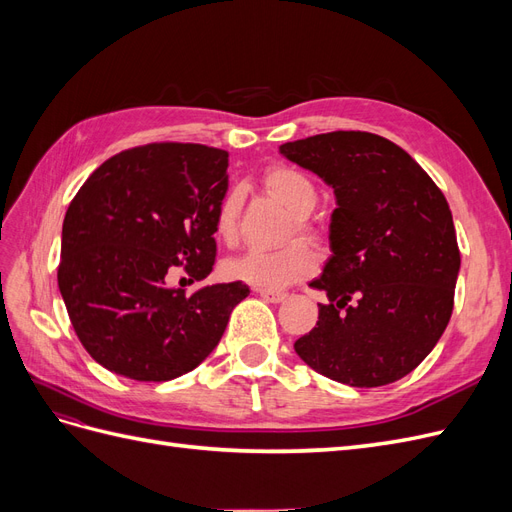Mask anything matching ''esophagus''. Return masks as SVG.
<instances>
[{
    "label": "esophagus",
    "instance_id": "1",
    "mask_svg": "<svg viewBox=\"0 0 512 512\" xmlns=\"http://www.w3.org/2000/svg\"><path fill=\"white\" fill-rule=\"evenodd\" d=\"M262 299L267 303H280L286 299V292L284 290H256Z\"/></svg>",
    "mask_w": 512,
    "mask_h": 512
}]
</instances>
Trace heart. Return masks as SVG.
<instances>
[{"label": "heart", "instance_id": "heart-1", "mask_svg": "<svg viewBox=\"0 0 512 512\" xmlns=\"http://www.w3.org/2000/svg\"><path fill=\"white\" fill-rule=\"evenodd\" d=\"M267 192L282 203L294 218V228L303 237H314L316 228L305 218L318 205V188L303 170L275 164L265 173ZM292 228V235H294ZM239 230V192L230 190L215 213V235L220 241L232 243ZM224 277L230 282H241L258 290H277L294 284L318 271L316 252L303 241L288 243L280 250H250L224 262Z\"/></svg>", "mask_w": 512, "mask_h": 512}]
</instances>
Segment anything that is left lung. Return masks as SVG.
<instances>
[{"label": "left lung", "instance_id": "obj_1", "mask_svg": "<svg viewBox=\"0 0 512 512\" xmlns=\"http://www.w3.org/2000/svg\"><path fill=\"white\" fill-rule=\"evenodd\" d=\"M280 151L337 198L333 256L309 284L329 305L318 303L316 327L294 350L359 389L401 380L438 344L455 305L461 256L442 190L410 153L371 132L316 134Z\"/></svg>", "mask_w": 512, "mask_h": 512}]
</instances>
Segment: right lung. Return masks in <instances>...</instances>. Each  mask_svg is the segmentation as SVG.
Returning <instances> with one entry per match:
<instances>
[{
  "label": "right lung",
  "mask_w": 512,
  "mask_h": 512,
  "mask_svg": "<svg viewBox=\"0 0 512 512\" xmlns=\"http://www.w3.org/2000/svg\"><path fill=\"white\" fill-rule=\"evenodd\" d=\"M228 153L198 143H147L108 158L76 192L61 230L57 282L83 348L141 382L188 374L218 346L250 286L170 288L213 271L215 213Z\"/></svg>",
  "instance_id": "obj_1"
}]
</instances>
